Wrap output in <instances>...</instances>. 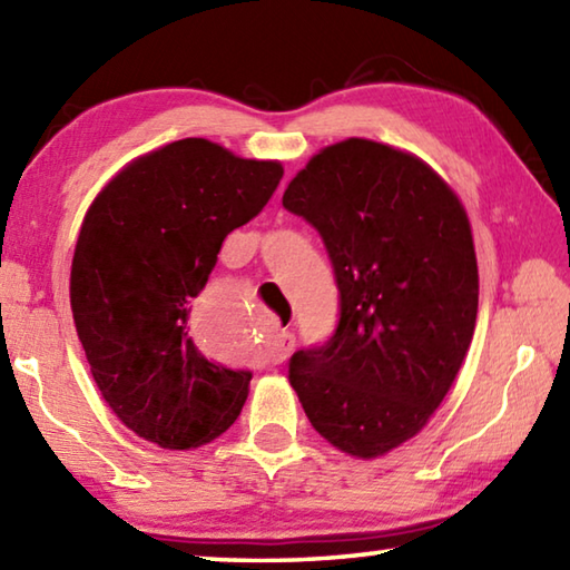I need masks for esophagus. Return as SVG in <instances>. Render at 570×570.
Returning a JSON list of instances; mask_svg holds the SVG:
<instances>
[{"label": "esophagus", "mask_w": 570, "mask_h": 570, "mask_svg": "<svg viewBox=\"0 0 570 570\" xmlns=\"http://www.w3.org/2000/svg\"><path fill=\"white\" fill-rule=\"evenodd\" d=\"M294 346H296V336H294L292 332H286V330L278 332V336H276V352H274V362H276V364L286 362L288 356H292Z\"/></svg>", "instance_id": "esophagus-1"}]
</instances>
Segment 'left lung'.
<instances>
[{
    "instance_id": "1",
    "label": "left lung",
    "mask_w": 570,
    "mask_h": 570,
    "mask_svg": "<svg viewBox=\"0 0 570 570\" xmlns=\"http://www.w3.org/2000/svg\"><path fill=\"white\" fill-rule=\"evenodd\" d=\"M282 204L320 230L340 288L332 340L298 350L288 382L326 442L380 458L428 424L472 342L468 214L428 163L364 138L316 153Z\"/></svg>"
}]
</instances>
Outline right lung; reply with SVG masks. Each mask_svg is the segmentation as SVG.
Wrapping results in <instances>:
<instances>
[{
	"label": "right lung",
	"instance_id": "1",
	"mask_svg": "<svg viewBox=\"0 0 570 570\" xmlns=\"http://www.w3.org/2000/svg\"><path fill=\"white\" fill-rule=\"evenodd\" d=\"M282 176L276 160L186 138L125 166L85 214L70 274L77 336L138 438L200 448L240 414L250 372L198 352L196 306L224 238L262 214Z\"/></svg>",
	"mask_w": 570,
	"mask_h": 570
}]
</instances>
